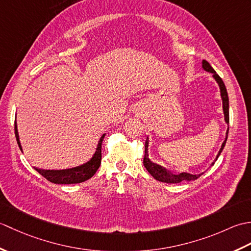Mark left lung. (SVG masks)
<instances>
[{
	"mask_svg": "<svg viewBox=\"0 0 251 251\" xmlns=\"http://www.w3.org/2000/svg\"><path fill=\"white\" fill-rule=\"evenodd\" d=\"M202 69H204V70L207 71V72L212 73V76L215 77L217 83L219 84L220 92H221V97H222V102H223V112H225V119H226V122L228 124V122H230V116H228V97H227V92H226V85H225V83H223L221 77L218 75V74L216 73V71L214 70V69H212V67L206 60H202ZM227 134H228V129L226 131V140H225V142L222 143L220 151H219V153H218V155H217V158L219 157L220 153L222 152L223 148H225V146H226V139H227ZM148 145H149V141L147 139L146 146H145V158H143V165H145V167L147 168L148 172L153 176V178H155L156 180L161 181V182L179 183V182H181V181H183V180H186V181L196 180L197 178H200L201 176L202 175V174L191 175V174H188V173H182V174H179V175H174L172 173H169L167 169H165L164 167L159 166V165L154 164V163H152L150 161V158H149V154H148ZM212 164H214V163H212Z\"/></svg>",
	"mask_w": 251,
	"mask_h": 251,
	"instance_id": "left-lung-1",
	"label": "left lung"
}]
</instances>
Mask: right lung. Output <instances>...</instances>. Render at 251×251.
Instances as JSON below:
<instances>
[{
    "instance_id": "1",
    "label": "right lung",
    "mask_w": 251,
    "mask_h": 251,
    "mask_svg": "<svg viewBox=\"0 0 251 251\" xmlns=\"http://www.w3.org/2000/svg\"><path fill=\"white\" fill-rule=\"evenodd\" d=\"M15 136H16V139H17V143L20 148V150L23 151V149H21V145H20L16 121H15ZM103 138H104V135L100 138V140L98 142L97 151H96V153L94 154L93 158L90 159L88 163L82 165V166L71 168V169H63V170H44V169H39V168H35V170L52 183L72 184V183L84 182V181H86V180L92 178L100 166V164H101V146H102Z\"/></svg>"
}]
</instances>
